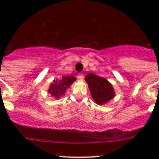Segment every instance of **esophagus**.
Masks as SVG:
<instances>
[{"label": "esophagus", "instance_id": "obj_1", "mask_svg": "<svg viewBox=\"0 0 159 159\" xmlns=\"http://www.w3.org/2000/svg\"><path fill=\"white\" fill-rule=\"evenodd\" d=\"M78 78L79 80H83V79H84V75H83V74H78Z\"/></svg>", "mask_w": 159, "mask_h": 159}]
</instances>
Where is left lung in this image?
<instances>
[{"mask_svg": "<svg viewBox=\"0 0 159 159\" xmlns=\"http://www.w3.org/2000/svg\"><path fill=\"white\" fill-rule=\"evenodd\" d=\"M89 89L92 98L96 104L102 105L115 97L116 93L112 85L107 79L90 73L85 78Z\"/></svg>", "mask_w": 159, "mask_h": 159, "instance_id": "8db88e82", "label": "left lung"}]
</instances>
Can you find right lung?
Instances as JSON below:
<instances>
[{
    "label": "right lung",
    "instance_id": "add662e5",
    "mask_svg": "<svg viewBox=\"0 0 159 159\" xmlns=\"http://www.w3.org/2000/svg\"><path fill=\"white\" fill-rule=\"evenodd\" d=\"M76 81V78L73 75L62 76L60 78H56L50 85L48 93L56 99H60V97L65 95L67 89L70 88L74 81Z\"/></svg>",
    "mask_w": 159,
    "mask_h": 159
}]
</instances>
